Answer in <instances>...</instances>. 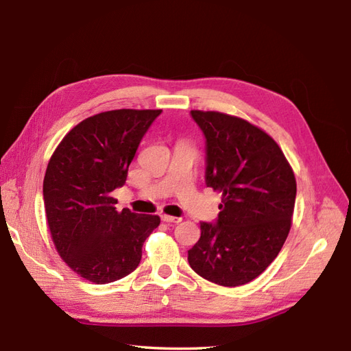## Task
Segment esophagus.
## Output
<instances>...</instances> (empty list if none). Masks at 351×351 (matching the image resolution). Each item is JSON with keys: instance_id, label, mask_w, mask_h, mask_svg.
<instances>
[{"instance_id": "1", "label": "esophagus", "mask_w": 351, "mask_h": 351, "mask_svg": "<svg viewBox=\"0 0 351 351\" xmlns=\"http://www.w3.org/2000/svg\"><path fill=\"white\" fill-rule=\"evenodd\" d=\"M162 221H165V223H180L182 217H174V216H168V215H162L160 216Z\"/></svg>"}]
</instances>
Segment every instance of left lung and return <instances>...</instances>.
<instances>
[{
    "label": "left lung",
    "mask_w": 351,
    "mask_h": 351,
    "mask_svg": "<svg viewBox=\"0 0 351 351\" xmlns=\"http://www.w3.org/2000/svg\"><path fill=\"white\" fill-rule=\"evenodd\" d=\"M205 136V184L221 193L215 223L187 252L191 268L220 286L249 283L269 267L292 225L296 180L271 136L244 119L192 110Z\"/></svg>",
    "instance_id": "8db88e82"
}]
</instances>
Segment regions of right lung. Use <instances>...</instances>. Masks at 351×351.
Returning a JSON list of instances; mask_svg holds the SVG:
<instances>
[{
    "instance_id": "obj_1",
    "label": "right lung",
    "mask_w": 351,
    "mask_h": 351,
    "mask_svg": "<svg viewBox=\"0 0 351 351\" xmlns=\"http://www.w3.org/2000/svg\"><path fill=\"white\" fill-rule=\"evenodd\" d=\"M162 110H111L84 119L53 152L43 182L47 225L58 253L80 277L113 283L138 267L159 216L117 211L144 134Z\"/></svg>"
}]
</instances>
